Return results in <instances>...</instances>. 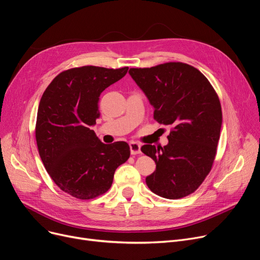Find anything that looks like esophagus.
<instances>
[{"instance_id":"obj_1","label":"esophagus","mask_w":260,"mask_h":260,"mask_svg":"<svg viewBox=\"0 0 260 260\" xmlns=\"http://www.w3.org/2000/svg\"><path fill=\"white\" fill-rule=\"evenodd\" d=\"M129 149H131L132 155H137V154L141 153V145L137 142L131 141L129 142Z\"/></svg>"}]
</instances>
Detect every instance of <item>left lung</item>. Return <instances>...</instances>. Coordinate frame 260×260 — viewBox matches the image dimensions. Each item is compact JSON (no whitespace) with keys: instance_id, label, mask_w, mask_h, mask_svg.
Segmentation results:
<instances>
[{"instance_id":"obj_1","label":"left lung","mask_w":260,"mask_h":260,"mask_svg":"<svg viewBox=\"0 0 260 260\" xmlns=\"http://www.w3.org/2000/svg\"><path fill=\"white\" fill-rule=\"evenodd\" d=\"M128 73L154 107V119L172 126L164 148H141L156 164L145 183L161 198H185L204 182L216 157L222 125L218 94L204 75L184 62L132 68Z\"/></svg>"}]
</instances>
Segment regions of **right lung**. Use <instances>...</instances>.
I'll return each instance as SVG.
<instances>
[{"mask_svg":"<svg viewBox=\"0 0 260 260\" xmlns=\"http://www.w3.org/2000/svg\"><path fill=\"white\" fill-rule=\"evenodd\" d=\"M127 70L95 66L66 70L40 100L35 131L40 158L54 183L76 199L105 193L116 169L129 158L126 142L105 144L90 128L100 117L101 93Z\"/></svg>","mask_w":260,"mask_h":260,"instance_id":"1","label":"right lung"}]
</instances>
